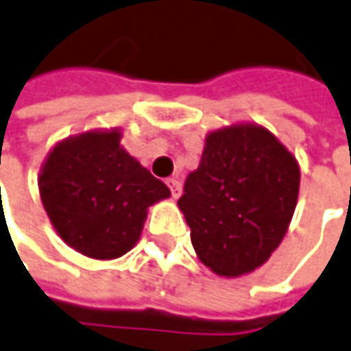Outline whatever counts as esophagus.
Wrapping results in <instances>:
<instances>
[{
	"mask_svg": "<svg viewBox=\"0 0 351 351\" xmlns=\"http://www.w3.org/2000/svg\"><path fill=\"white\" fill-rule=\"evenodd\" d=\"M167 186H169V190H171V195L173 197H178L180 195V192H182V184L176 180V178H167Z\"/></svg>",
	"mask_w": 351,
	"mask_h": 351,
	"instance_id": "obj_1",
	"label": "esophagus"
}]
</instances>
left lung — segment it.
I'll list each match as a JSON object with an SVG mask.
<instances>
[{
	"label": "left lung",
	"instance_id": "8db88e82",
	"mask_svg": "<svg viewBox=\"0 0 351 351\" xmlns=\"http://www.w3.org/2000/svg\"><path fill=\"white\" fill-rule=\"evenodd\" d=\"M300 192L295 157L259 125L209 132L178 207L199 261L219 276L261 267L282 242Z\"/></svg>",
	"mask_w": 351,
	"mask_h": 351
}]
</instances>
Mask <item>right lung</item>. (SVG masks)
Listing matches in <instances>:
<instances>
[{
  "label": "right lung",
  "instance_id": "obj_1",
  "mask_svg": "<svg viewBox=\"0 0 351 351\" xmlns=\"http://www.w3.org/2000/svg\"><path fill=\"white\" fill-rule=\"evenodd\" d=\"M38 186L57 234L92 259L130 252L140 240L147 207L171 195L126 154L117 128L59 142L45 157Z\"/></svg>",
  "mask_w": 351,
  "mask_h": 351
}]
</instances>
